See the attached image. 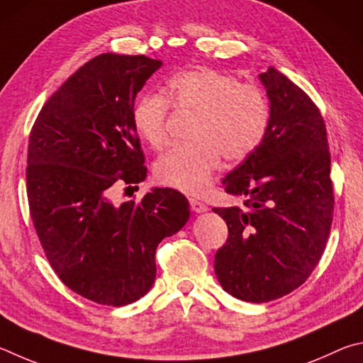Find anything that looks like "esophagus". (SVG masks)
Returning a JSON list of instances; mask_svg holds the SVG:
<instances>
[{
	"label": "esophagus",
	"mask_w": 363,
	"mask_h": 363,
	"mask_svg": "<svg viewBox=\"0 0 363 363\" xmlns=\"http://www.w3.org/2000/svg\"><path fill=\"white\" fill-rule=\"evenodd\" d=\"M188 201H189V207H191L193 212L201 213V212H206L207 211V206L202 201L196 199V198H189Z\"/></svg>",
	"instance_id": "esophagus-1"
}]
</instances>
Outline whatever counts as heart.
Instances as JSON below:
<instances>
[{"label":"heart","mask_w":363,"mask_h":363,"mask_svg":"<svg viewBox=\"0 0 363 363\" xmlns=\"http://www.w3.org/2000/svg\"><path fill=\"white\" fill-rule=\"evenodd\" d=\"M170 105L198 113L189 130L194 142L159 159L155 175L161 185L186 194L204 191L221 156L228 162L249 157L263 143L271 123L269 101L259 86L211 68L183 69L165 81V97L148 92L132 106L133 130L155 150L169 142Z\"/></svg>","instance_id":"1"}]
</instances>
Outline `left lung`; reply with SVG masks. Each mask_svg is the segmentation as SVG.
Masks as SVG:
<instances>
[{
    "mask_svg": "<svg viewBox=\"0 0 363 363\" xmlns=\"http://www.w3.org/2000/svg\"><path fill=\"white\" fill-rule=\"evenodd\" d=\"M259 79L271 101L268 133L223 180L244 206L213 207L228 225L215 274L225 291L249 303L277 300L306 282L325 250L335 207L319 108L276 68Z\"/></svg>",
    "mask_w": 363,
    "mask_h": 363,
    "instance_id": "left-lung-1",
    "label": "left lung"
}]
</instances>
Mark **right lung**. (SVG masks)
Segmentation results:
<instances>
[{
  "label": "right lung",
  "instance_id": "obj_1",
  "mask_svg": "<svg viewBox=\"0 0 363 363\" xmlns=\"http://www.w3.org/2000/svg\"><path fill=\"white\" fill-rule=\"evenodd\" d=\"M161 65L146 55L94 57L50 95L30 132L27 194L44 255L69 290L106 306L148 294L159 242L189 218L188 199L170 188L110 201L114 185L146 178L130 113Z\"/></svg>",
  "mask_w": 363,
  "mask_h": 363
}]
</instances>
